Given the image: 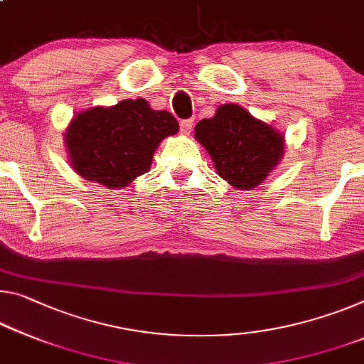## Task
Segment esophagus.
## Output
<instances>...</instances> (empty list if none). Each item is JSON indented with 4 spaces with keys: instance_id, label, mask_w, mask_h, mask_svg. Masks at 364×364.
<instances>
[{
    "instance_id": "1",
    "label": "esophagus",
    "mask_w": 364,
    "mask_h": 364,
    "mask_svg": "<svg viewBox=\"0 0 364 364\" xmlns=\"http://www.w3.org/2000/svg\"><path fill=\"white\" fill-rule=\"evenodd\" d=\"M193 124H194V119H183L180 123V129L183 134H189V132L193 131Z\"/></svg>"
}]
</instances>
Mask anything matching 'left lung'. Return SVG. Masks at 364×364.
<instances>
[{"label": "left lung", "instance_id": "1", "mask_svg": "<svg viewBox=\"0 0 364 364\" xmlns=\"http://www.w3.org/2000/svg\"><path fill=\"white\" fill-rule=\"evenodd\" d=\"M194 137L209 152L218 176L238 191L259 186L285 154L284 132L236 103H225L212 118L200 119Z\"/></svg>", "mask_w": 364, "mask_h": 364}]
</instances>
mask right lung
Here are the masks:
<instances>
[{
  "mask_svg": "<svg viewBox=\"0 0 364 364\" xmlns=\"http://www.w3.org/2000/svg\"><path fill=\"white\" fill-rule=\"evenodd\" d=\"M178 131L171 113L151 108L144 99H128L74 114L65 144L79 176L108 189H123L151 170L160 142Z\"/></svg>",
  "mask_w": 364,
  "mask_h": 364,
  "instance_id": "add662e5",
  "label": "right lung"
}]
</instances>
